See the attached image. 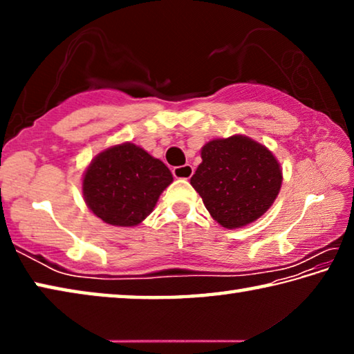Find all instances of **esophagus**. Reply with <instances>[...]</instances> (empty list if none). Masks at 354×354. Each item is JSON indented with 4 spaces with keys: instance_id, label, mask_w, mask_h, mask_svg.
I'll list each match as a JSON object with an SVG mask.
<instances>
[{
    "instance_id": "obj_1",
    "label": "esophagus",
    "mask_w": 354,
    "mask_h": 354,
    "mask_svg": "<svg viewBox=\"0 0 354 354\" xmlns=\"http://www.w3.org/2000/svg\"><path fill=\"white\" fill-rule=\"evenodd\" d=\"M192 175H194V167L189 164L181 165V167H175V169H173V176H175L176 179H189Z\"/></svg>"
}]
</instances>
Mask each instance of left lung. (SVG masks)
Segmentation results:
<instances>
[{"mask_svg":"<svg viewBox=\"0 0 354 354\" xmlns=\"http://www.w3.org/2000/svg\"><path fill=\"white\" fill-rule=\"evenodd\" d=\"M201 159L190 184L226 230L253 223L277 200L283 183L279 162L270 149L250 137L207 142Z\"/></svg>","mask_w":354,"mask_h":354,"instance_id":"left-lung-1","label":"left lung"}]
</instances>
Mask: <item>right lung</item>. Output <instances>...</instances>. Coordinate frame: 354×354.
I'll return each instance as SVG.
<instances>
[{
	"instance_id": "1",
	"label": "right lung",
	"mask_w": 354,
	"mask_h": 354,
	"mask_svg": "<svg viewBox=\"0 0 354 354\" xmlns=\"http://www.w3.org/2000/svg\"><path fill=\"white\" fill-rule=\"evenodd\" d=\"M171 181L162 160L128 142L104 149L92 160L82 178V195L104 223L136 226L151 214Z\"/></svg>"
}]
</instances>
